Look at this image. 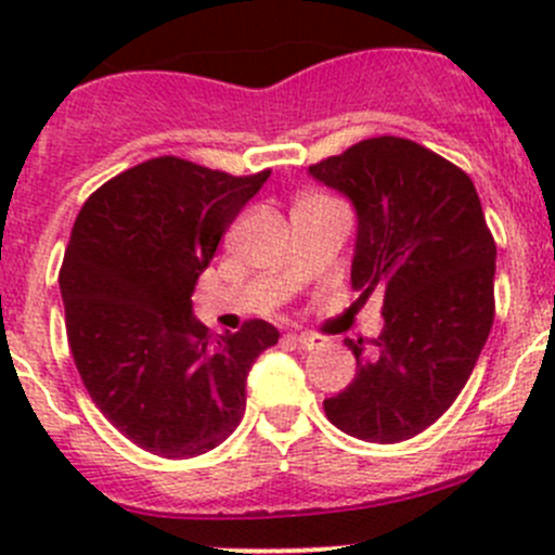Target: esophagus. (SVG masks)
I'll return each instance as SVG.
<instances>
[{
  "mask_svg": "<svg viewBox=\"0 0 555 555\" xmlns=\"http://www.w3.org/2000/svg\"><path fill=\"white\" fill-rule=\"evenodd\" d=\"M289 338H293L304 351H311V349H319V346H324V338L317 333H293Z\"/></svg>",
  "mask_w": 555,
  "mask_h": 555,
  "instance_id": "esophagus-1",
  "label": "esophagus"
}]
</instances>
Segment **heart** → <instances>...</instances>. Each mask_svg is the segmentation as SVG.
<instances>
[{
  "instance_id": "heart-1",
  "label": "heart",
  "mask_w": 555,
  "mask_h": 555,
  "mask_svg": "<svg viewBox=\"0 0 555 555\" xmlns=\"http://www.w3.org/2000/svg\"><path fill=\"white\" fill-rule=\"evenodd\" d=\"M304 201H313V198H304Z\"/></svg>"
}]
</instances>
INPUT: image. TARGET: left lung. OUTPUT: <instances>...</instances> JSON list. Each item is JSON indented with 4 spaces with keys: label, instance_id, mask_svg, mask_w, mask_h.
I'll use <instances>...</instances> for the list:
<instances>
[{
    "label": "left lung",
    "instance_id": "obj_1",
    "mask_svg": "<svg viewBox=\"0 0 555 555\" xmlns=\"http://www.w3.org/2000/svg\"><path fill=\"white\" fill-rule=\"evenodd\" d=\"M309 171L354 204L351 284L362 300L384 298L376 351L344 340L357 376L324 400V413L351 438L400 443L449 411L483 351L494 236L473 179L411 139H362Z\"/></svg>",
    "mask_w": 555,
    "mask_h": 555
}]
</instances>
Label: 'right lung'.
<instances>
[{
  "label": "right lung",
  "instance_id": "obj_1",
  "mask_svg": "<svg viewBox=\"0 0 555 555\" xmlns=\"http://www.w3.org/2000/svg\"><path fill=\"white\" fill-rule=\"evenodd\" d=\"M268 177L160 155L104 182L72 228L59 284L77 373L112 427L155 456L220 446L244 416L251 362L279 340L262 319L211 340L190 300Z\"/></svg>",
  "mask_w": 555,
  "mask_h": 555
}]
</instances>
